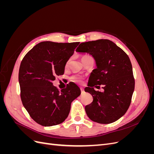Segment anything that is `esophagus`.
<instances>
[{
    "label": "esophagus",
    "mask_w": 154,
    "mask_h": 154,
    "mask_svg": "<svg viewBox=\"0 0 154 154\" xmlns=\"http://www.w3.org/2000/svg\"><path fill=\"white\" fill-rule=\"evenodd\" d=\"M80 90H81V92H82V94H83V93L84 92V89H83V88H80Z\"/></svg>",
    "instance_id": "esophagus-1"
}]
</instances>
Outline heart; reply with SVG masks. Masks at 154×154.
<instances>
[{"label": "heart", "mask_w": 154, "mask_h": 154, "mask_svg": "<svg viewBox=\"0 0 154 154\" xmlns=\"http://www.w3.org/2000/svg\"><path fill=\"white\" fill-rule=\"evenodd\" d=\"M88 57V56H83V57H82V58H85V57ZM69 61H68L67 62V64H66V66H67V65L69 64ZM71 80L72 81V82H76V83H82V82H83V78L82 77V76H80V75H74V76H72V77H71Z\"/></svg>", "instance_id": "1"}]
</instances>
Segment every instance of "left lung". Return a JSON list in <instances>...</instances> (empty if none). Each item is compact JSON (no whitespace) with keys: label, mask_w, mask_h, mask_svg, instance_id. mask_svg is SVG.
I'll return each mask as SVG.
<instances>
[{"label":"left lung","mask_w":154,"mask_h":154,"mask_svg":"<svg viewBox=\"0 0 154 154\" xmlns=\"http://www.w3.org/2000/svg\"><path fill=\"white\" fill-rule=\"evenodd\" d=\"M76 52L92 55L97 68L91 74L85 91L92 96L93 101L85 107L92 121L109 124L126 113L131 103L135 80L132 63L128 55L113 42L100 39L81 43ZM104 85V92L96 91L94 87Z\"/></svg>","instance_id":"obj_1"}]
</instances>
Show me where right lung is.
I'll use <instances>...</instances> for the list:
<instances>
[{
  "label": "right lung",
  "instance_id": "1",
  "mask_svg": "<svg viewBox=\"0 0 154 154\" xmlns=\"http://www.w3.org/2000/svg\"><path fill=\"white\" fill-rule=\"evenodd\" d=\"M79 44L42 42L23 58L18 72L21 100L37 123L44 127L62 123L67 118L72 101L80 95V88L74 83L60 92L53 84L56 76L63 74Z\"/></svg>",
  "mask_w": 154,
  "mask_h": 154
}]
</instances>
